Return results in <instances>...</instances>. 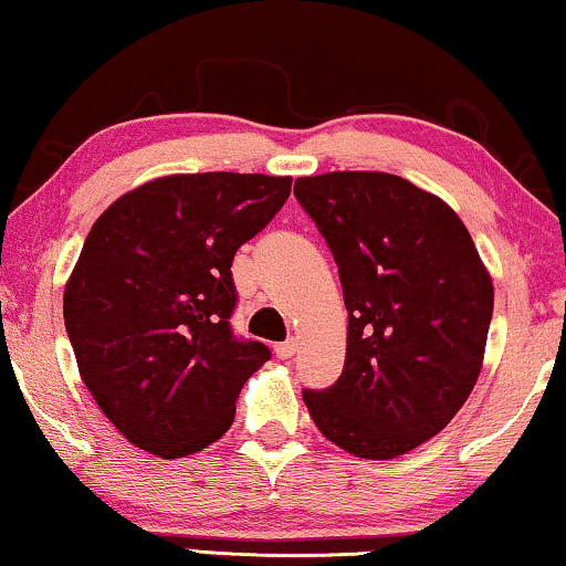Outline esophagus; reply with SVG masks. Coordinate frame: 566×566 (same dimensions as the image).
I'll return each mask as SVG.
<instances>
[{"instance_id": "1", "label": "esophagus", "mask_w": 566, "mask_h": 566, "mask_svg": "<svg viewBox=\"0 0 566 566\" xmlns=\"http://www.w3.org/2000/svg\"><path fill=\"white\" fill-rule=\"evenodd\" d=\"M296 349H298L296 339L281 342V344H275V357H277V359H291L293 355H296Z\"/></svg>"}]
</instances>
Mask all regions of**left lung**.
Returning a JSON list of instances; mask_svg holds the SVG:
<instances>
[{
    "label": "left lung",
    "mask_w": 566,
    "mask_h": 566,
    "mask_svg": "<svg viewBox=\"0 0 566 566\" xmlns=\"http://www.w3.org/2000/svg\"><path fill=\"white\" fill-rule=\"evenodd\" d=\"M329 244L349 311L332 388L303 390L326 439L365 460L411 452L454 419L478 382L493 281L462 219L390 174L296 178Z\"/></svg>",
    "instance_id": "obj_1"
}]
</instances>
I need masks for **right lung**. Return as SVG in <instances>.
<instances>
[{"mask_svg":"<svg viewBox=\"0 0 566 566\" xmlns=\"http://www.w3.org/2000/svg\"><path fill=\"white\" fill-rule=\"evenodd\" d=\"M291 178H155L88 232L63 293L81 380L122 437L176 460L234 421L242 385L270 359L232 329L234 252L270 224Z\"/></svg>","mask_w":566,"mask_h":566,"instance_id":"1","label":"right lung"}]
</instances>
